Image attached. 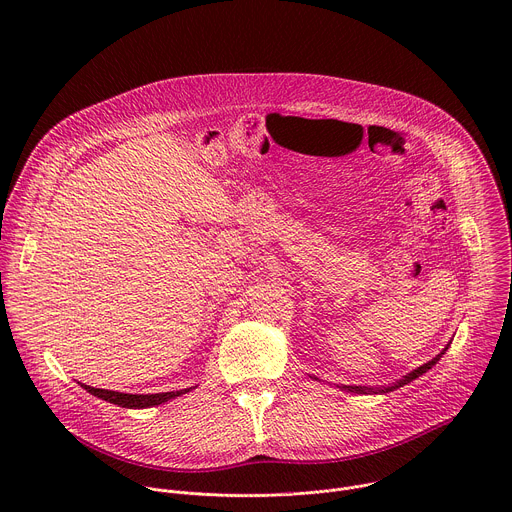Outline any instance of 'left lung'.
I'll return each instance as SVG.
<instances>
[{"label":"left lung","mask_w":512,"mask_h":512,"mask_svg":"<svg viewBox=\"0 0 512 512\" xmlns=\"http://www.w3.org/2000/svg\"><path fill=\"white\" fill-rule=\"evenodd\" d=\"M450 346V344H448ZM448 346L437 354V356H433L429 362H425V364H421V367H417L415 371H411L407 377H403L399 383H395V385H391V387H385V389H371V387H356V385H344L342 389L344 391H350V393H389V391H393V389H399V387H403V385H407V383H411V381H415L417 377H421L423 373H427L433 364L442 358V354L448 350Z\"/></svg>","instance_id":"1"}]
</instances>
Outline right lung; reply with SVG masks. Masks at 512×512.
I'll return each instance as SVG.
<instances>
[{"mask_svg":"<svg viewBox=\"0 0 512 512\" xmlns=\"http://www.w3.org/2000/svg\"><path fill=\"white\" fill-rule=\"evenodd\" d=\"M83 385V383H81ZM91 395L99 397V399H105L113 405H119V407H127V409H148V407H156V405H162L170 399H176L184 393H188L190 389H182V391H170V393H156V395H129V393H117V391H107V389H95V387H89V385H83Z\"/></svg>","mask_w":512,"mask_h":512,"instance_id":"right-lung-1","label":"right lung"}]
</instances>
